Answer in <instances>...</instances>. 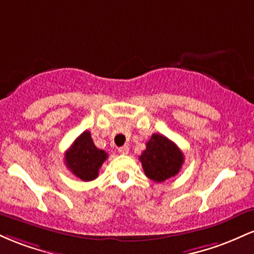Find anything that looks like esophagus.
<instances>
[{"label":"esophagus","instance_id":"esophagus-1","mask_svg":"<svg viewBox=\"0 0 254 254\" xmlns=\"http://www.w3.org/2000/svg\"><path fill=\"white\" fill-rule=\"evenodd\" d=\"M118 151L121 154H123V155H127V154L129 153V147H127V145H123V147H119L118 148Z\"/></svg>","mask_w":254,"mask_h":254}]
</instances>
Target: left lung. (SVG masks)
Segmentation results:
<instances>
[{
  "label": "left lung",
  "instance_id": "left-lung-1",
  "mask_svg": "<svg viewBox=\"0 0 254 254\" xmlns=\"http://www.w3.org/2000/svg\"><path fill=\"white\" fill-rule=\"evenodd\" d=\"M139 161L145 176L154 182L162 183L179 173L184 164V154L166 136L153 133Z\"/></svg>",
  "mask_w": 254,
  "mask_h": 254
}]
</instances>
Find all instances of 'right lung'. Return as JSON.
<instances>
[{
	"instance_id": "1",
	"label": "right lung",
	"mask_w": 254,
	"mask_h": 254,
	"mask_svg": "<svg viewBox=\"0 0 254 254\" xmlns=\"http://www.w3.org/2000/svg\"><path fill=\"white\" fill-rule=\"evenodd\" d=\"M107 156L106 151L95 147L89 131H83L66 150L65 165L75 177L90 182L98 177L99 168Z\"/></svg>"
}]
</instances>
